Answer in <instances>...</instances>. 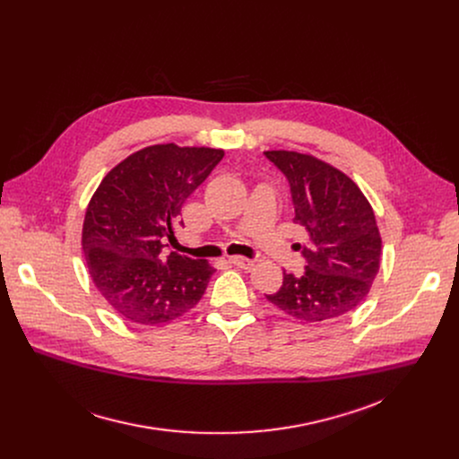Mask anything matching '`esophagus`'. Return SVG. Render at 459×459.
Here are the masks:
<instances>
[{"label": "esophagus", "instance_id": "esophagus-1", "mask_svg": "<svg viewBox=\"0 0 459 459\" xmlns=\"http://www.w3.org/2000/svg\"><path fill=\"white\" fill-rule=\"evenodd\" d=\"M229 264H232L243 271H252V267H254V261L248 257H243V255H230Z\"/></svg>", "mask_w": 459, "mask_h": 459}]
</instances>
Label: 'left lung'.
Listing matches in <instances>:
<instances>
[{
	"label": "left lung",
	"mask_w": 459,
	"mask_h": 459,
	"mask_svg": "<svg viewBox=\"0 0 459 459\" xmlns=\"http://www.w3.org/2000/svg\"><path fill=\"white\" fill-rule=\"evenodd\" d=\"M287 178L294 223L303 227L305 273H283V285L265 298L285 314L307 323L331 321L356 308L379 271L381 236L376 216L358 185L314 156L267 151Z\"/></svg>",
	"instance_id": "8db88e82"
}]
</instances>
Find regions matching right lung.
I'll use <instances>...</instances> for the list:
<instances>
[{
  "mask_svg": "<svg viewBox=\"0 0 459 459\" xmlns=\"http://www.w3.org/2000/svg\"><path fill=\"white\" fill-rule=\"evenodd\" d=\"M223 151L152 145L130 154L100 183L87 207L82 245L100 294L125 319L169 323L198 305L214 269L167 252L181 207Z\"/></svg>",
  "mask_w": 459,
  "mask_h": 459,
  "instance_id": "1",
  "label": "right lung"
}]
</instances>
